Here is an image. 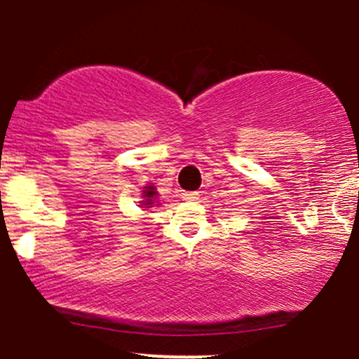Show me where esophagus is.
Here are the masks:
<instances>
[{
  "mask_svg": "<svg viewBox=\"0 0 359 359\" xmlns=\"http://www.w3.org/2000/svg\"><path fill=\"white\" fill-rule=\"evenodd\" d=\"M180 196H182V200H186V201L198 200V193H187V191H184V193L180 194Z\"/></svg>",
  "mask_w": 359,
  "mask_h": 359,
  "instance_id": "esophagus-1",
  "label": "esophagus"
}]
</instances>
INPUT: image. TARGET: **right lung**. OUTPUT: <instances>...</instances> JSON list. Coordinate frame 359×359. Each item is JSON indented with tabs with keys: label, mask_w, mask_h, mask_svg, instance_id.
I'll return each instance as SVG.
<instances>
[{
	"label": "right lung",
	"mask_w": 359,
	"mask_h": 359,
	"mask_svg": "<svg viewBox=\"0 0 359 359\" xmlns=\"http://www.w3.org/2000/svg\"><path fill=\"white\" fill-rule=\"evenodd\" d=\"M158 205V191L153 184L144 187L142 191V201H140V208H151V206Z\"/></svg>",
	"instance_id": "add662e5"
}]
</instances>
